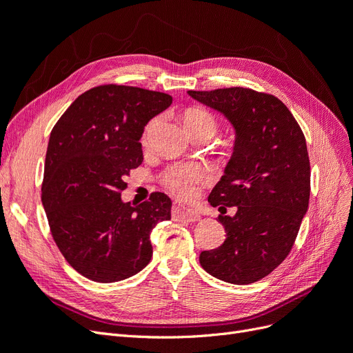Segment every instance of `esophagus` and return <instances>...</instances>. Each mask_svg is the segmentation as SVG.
<instances>
[{
  "mask_svg": "<svg viewBox=\"0 0 353 353\" xmlns=\"http://www.w3.org/2000/svg\"><path fill=\"white\" fill-rule=\"evenodd\" d=\"M172 216L175 219H184L187 222H196V221H199L201 218L200 213L196 209L190 208V206H185V205H176V206H174Z\"/></svg>",
  "mask_w": 353,
  "mask_h": 353,
  "instance_id": "obj_1",
  "label": "esophagus"
}]
</instances>
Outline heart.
I'll list each match as a JSON object with an SVG mask.
<instances>
[{
  "label": "heart",
  "mask_w": 353,
  "mask_h": 353,
  "mask_svg": "<svg viewBox=\"0 0 353 353\" xmlns=\"http://www.w3.org/2000/svg\"><path fill=\"white\" fill-rule=\"evenodd\" d=\"M184 126L188 134L196 131H208L213 135L216 130V121L209 112L201 109H188L183 117ZM152 126V125H150ZM150 126L147 128L144 138L148 135ZM201 169L196 165H179L169 168L162 175L163 185L178 197H188L193 194L194 185L201 178Z\"/></svg>",
  "instance_id": "obj_1"
}]
</instances>
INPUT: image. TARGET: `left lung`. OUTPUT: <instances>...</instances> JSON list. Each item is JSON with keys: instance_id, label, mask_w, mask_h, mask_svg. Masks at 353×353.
<instances>
[{"instance_id": "obj_1", "label": "left lung", "mask_w": 353, "mask_h": 353, "mask_svg": "<svg viewBox=\"0 0 353 353\" xmlns=\"http://www.w3.org/2000/svg\"><path fill=\"white\" fill-rule=\"evenodd\" d=\"M188 95L219 112L236 137L209 203L237 212L219 215L227 239L218 249L201 252L200 265L225 283H254L287 258L306 215L311 166L305 135L271 94L234 87Z\"/></svg>"}]
</instances>
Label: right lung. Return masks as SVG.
<instances>
[{
  "label": "right lung",
  "mask_w": 353,
  "mask_h": 353,
  "mask_svg": "<svg viewBox=\"0 0 353 353\" xmlns=\"http://www.w3.org/2000/svg\"><path fill=\"white\" fill-rule=\"evenodd\" d=\"M170 104L165 92L101 85L79 95L50 134L42 206L65 259L92 281L116 283L145 268L152 230L170 219L163 193L141 205L121 197L126 175L143 163L144 126Z\"/></svg>",
  "instance_id": "1"
}]
</instances>
